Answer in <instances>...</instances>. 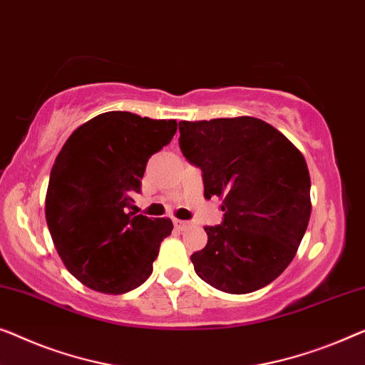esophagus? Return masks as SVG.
Returning a JSON list of instances; mask_svg holds the SVG:
<instances>
[{"instance_id":"esophagus-1","label":"esophagus","mask_w":365,"mask_h":365,"mask_svg":"<svg viewBox=\"0 0 365 365\" xmlns=\"http://www.w3.org/2000/svg\"><path fill=\"white\" fill-rule=\"evenodd\" d=\"M174 227H176V229H179V230H186V229H189V227H191V222L174 219Z\"/></svg>"}]
</instances>
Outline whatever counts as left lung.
I'll return each mask as SVG.
<instances>
[{
  "mask_svg": "<svg viewBox=\"0 0 365 365\" xmlns=\"http://www.w3.org/2000/svg\"><path fill=\"white\" fill-rule=\"evenodd\" d=\"M184 156L202 170L204 197H219L220 225L194 252L195 273L232 294L257 292L297 255L311 215V179L297 146L253 117L179 121Z\"/></svg>",
  "mask_w": 365,
  "mask_h": 365,
  "instance_id": "obj_1",
  "label": "left lung"
}]
</instances>
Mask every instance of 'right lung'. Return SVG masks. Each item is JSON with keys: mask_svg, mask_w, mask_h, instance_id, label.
<instances>
[{"mask_svg": "<svg viewBox=\"0 0 365 365\" xmlns=\"http://www.w3.org/2000/svg\"><path fill=\"white\" fill-rule=\"evenodd\" d=\"M176 120L100 113L68 136L52 166L46 220L62 263L95 292L121 294L153 272L171 219L135 215L146 163L173 140Z\"/></svg>", "mask_w": 365, "mask_h": 365, "instance_id": "1", "label": "right lung"}]
</instances>
